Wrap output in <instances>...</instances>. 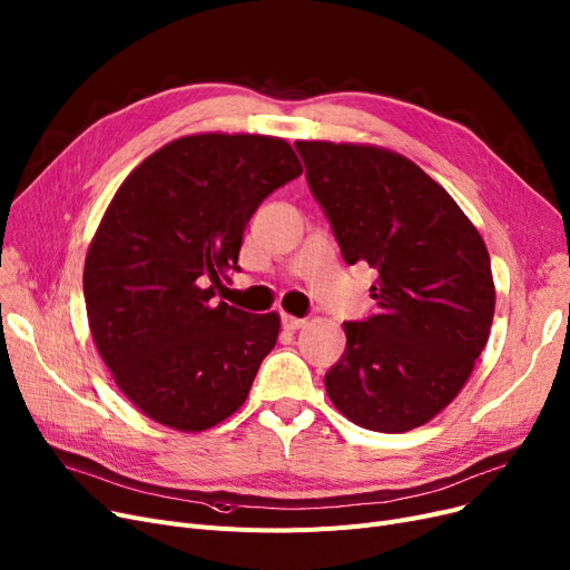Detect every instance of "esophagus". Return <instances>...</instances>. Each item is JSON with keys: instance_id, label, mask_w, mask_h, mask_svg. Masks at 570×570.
<instances>
[{"instance_id": "1", "label": "esophagus", "mask_w": 570, "mask_h": 570, "mask_svg": "<svg viewBox=\"0 0 570 570\" xmlns=\"http://www.w3.org/2000/svg\"><path fill=\"white\" fill-rule=\"evenodd\" d=\"M282 323H284L286 331H301V327H303L307 321H305V318H297V316H291V314H284V316H282Z\"/></svg>"}]
</instances>
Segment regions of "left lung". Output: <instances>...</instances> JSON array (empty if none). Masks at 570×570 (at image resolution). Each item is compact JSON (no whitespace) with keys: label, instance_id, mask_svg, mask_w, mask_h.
Wrapping results in <instances>:
<instances>
[{"label":"left lung","instance_id":"8db88e82","mask_svg":"<svg viewBox=\"0 0 570 570\" xmlns=\"http://www.w3.org/2000/svg\"><path fill=\"white\" fill-rule=\"evenodd\" d=\"M295 147L344 261L379 273L370 288L379 314L344 323L327 397L357 428H421L460 395L490 340L497 293L483 237L451 194L393 149Z\"/></svg>","mask_w":570,"mask_h":570}]
</instances>
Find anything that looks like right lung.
<instances>
[{
	"instance_id": "add662e5",
	"label": "right lung",
	"mask_w": 570,
	"mask_h": 570,
	"mask_svg": "<svg viewBox=\"0 0 570 570\" xmlns=\"http://www.w3.org/2000/svg\"><path fill=\"white\" fill-rule=\"evenodd\" d=\"M301 173L284 138L189 134L115 191L85 258L87 321L115 385L155 423L203 432L245 404L282 318L215 303V286L239 269L261 200Z\"/></svg>"
}]
</instances>
